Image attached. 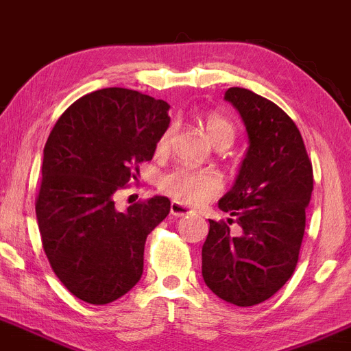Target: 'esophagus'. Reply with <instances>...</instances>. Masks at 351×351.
Masks as SVG:
<instances>
[{"label": "esophagus", "mask_w": 351, "mask_h": 351, "mask_svg": "<svg viewBox=\"0 0 351 351\" xmlns=\"http://www.w3.org/2000/svg\"><path fill=\"white\" fill-rule=\"evenodd\" d=\"M170 213L173 216H176V217H180V216H186V215H189V209L184 206V204H181V203H178V201H171V204H170Z\"/></svg>", "instance_id": "esophagus-1"}]
</instances>
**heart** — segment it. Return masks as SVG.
<instances>
[{
  "mask_svg": "<svg viewBox=\"0 0 351 351\" xmlns=\"http://www.w3.org/2000/svg\"><path fill=\"white\" fill-rule=\"evenodd\" d=\"M204 132L208 138L211 140L216 147H229L236 136V127L228 117L216 114H206L201 119ZM173 130L170 127L165 128L160 134L155 143L156 155H167L171 145ZM219 176L215 171L209 170H195L188 167H176L171 171L165 173L160 178V189L165 195L171 196L173 199L180 203L191 204V206H201L213 198H216L221 193Z\"/></svg>",
  "mask_w": 351,
  "mask_h": 351,
  "instance_id": "1",
  "label": "heart"
}]
</instances>
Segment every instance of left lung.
I'll list each match as a JSON object with an SVG mask.
<instances>
[{
    "mask_svg": "<svg viewBox=\"0 0 351 351\" xmlns=\"http://www.w3.org/2000/svg\"><path fill=\"white\" fill-rule=\"evenodd\" d=\"M249 135L239 175L219 208L243 229L209 219L203 244V279L219 299L251 307L271 299L295 271L305 231L313 170L293 120L252 90L228 88Z\"/></svg>",
    "mask_w": 351,
    "mask_h": 351,
    "instance_id": "left-lung-1",
    "label": "left lung"
}]
</instances>
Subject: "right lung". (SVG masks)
<instances>
[{
	"label": "right lung",
	"mask_w": 351,
	"mask_h": 351,
	"mask_svg": "<svg viewBox=\"0 0 351 351\" xmlns=\"http://www.w3.org/2000/svg\"><path fill=\"white\" fill-rule=\"evenodd\" d=\"M168 108L130 88H100L59 117L44 147L36 198L43 249L64 287L87 304H110L134 287L147 236L170 213L165 196L125 211L114 201L153 158Z\"/></svg>",
	"instance_id": "right-lung-1"
}]
</instances>
